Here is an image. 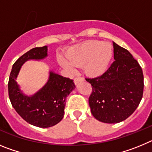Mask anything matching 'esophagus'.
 <instances>
[{
  "label": "esophagus",
  "mask_w": 152,
  "mask_h": 152,
  "mask_svg": "<svg viewBox=\"0 0 152 152\" xmlns=\"http://www.w3.org/2000/svg\"><path fill=\"white\" fill-rule=\"evenodd\" d=\"M84 80V78L81 77H76L75 79H74V82H75V84H77L80 81H83Z\"/></svg>",
  "instance_id": "obj_1"
}]
</instances>
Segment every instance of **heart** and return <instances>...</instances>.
<instances>
[{"mask_svg": "<svg viewBox=\"0 0 152 152\" xmlns=\"http://www.w3.org/2000/svg\"><path fill=\"white\" fill-rule=\"evenodd\" d=\"M67 62L60 59V64L67 68L82 66L84 73L98 77L107 72L113 57V46L109 42L89 41L70 48L66 52Z\"/></svg>", "mask_w": 152, "mask_h": 152, "instance_id": "1", "label": "heart"}]
</instances>
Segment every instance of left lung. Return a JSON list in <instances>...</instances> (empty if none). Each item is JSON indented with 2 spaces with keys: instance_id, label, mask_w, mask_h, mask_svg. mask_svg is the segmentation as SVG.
<instances>
[{
  "instance_id": "1",
  "label": "left lung",
  "mask_w": 152,
  "mask_h": 152,
  "mask_svg": "<svg viewBox=\"0 0 152 152\" xmlns=\"http://www.w3.org/2000/svg\"><path fill=\"white\" fill-rule=\"evenodd\" d=\"M115 61L104 74L86 78L92 86L89 97L91 113L105 123H118L136 110L143 95L144 77L141 66L132 54L115 42Z\"/></svg>"
}]
</instances>
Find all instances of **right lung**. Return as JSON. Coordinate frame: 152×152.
<instances>
[{"label": "right lung", "instance_id": "right-lung-1", "mask_svg": "<svg viewBox=\"0 0 152 152\" xmlns=\"http://www.w3.org/2000/svg\"><path fill=\"white\" fill-rule=\"evenodd\" d=\"M47 46L36 47L20 57L13 64L8 82L9 98L17 113L29 124L49 128L59 123L64 114L65 100L75 88L73 80L49 72V80L38 92L26 96L17 82L23 64L28 60H41L47 57Z\"/></svg>", "mask_w": 152, "mask_h": 152}]
</instances>
